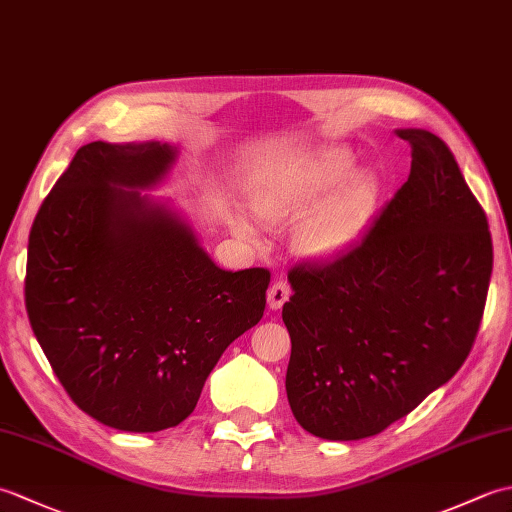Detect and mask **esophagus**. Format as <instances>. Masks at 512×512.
I'll return each mask as SVG.
<instances>
[{"instance_id":"1","label":"esophagus","mask_w":512,"mask_h":512,"mask_svg":"<svg viewBox=\"0 0 512 512\" xmlns=\"http://www.w3.org/2000/svg\"><path fill=\"white\" fill-rule=\"evenodd\" d=\"M288 297H290V286L286 284V281L284 279L275 281V284L270 286V290H268L270 310H281V306H284V303L288 301Z\"/></svg>"}]
</instances>
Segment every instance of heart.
<instances>
[{
	"label": "heart",
	"instance_id": "heart-1",
	"mask_svg": "<svg viewBox=\"0 0 512 512\" xmlns=\"http://www.w3.org/2000/svg\"><path fill=\"white\" fill-rule=\"evenodd\" d=\"M354 158L343 147L292 162L264 173L250 187V206L262 222L290 224L301 217L299 244L310 255H332L361 231L376 200V182L367 173H352ZM235 231L257 239L244 215L233 220Z\"/></svg>",
	"mask_w": 512,
	"mask_h": 512
}]
</instances>
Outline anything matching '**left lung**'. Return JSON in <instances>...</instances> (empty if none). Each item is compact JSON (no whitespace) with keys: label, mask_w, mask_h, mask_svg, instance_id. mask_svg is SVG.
Returning a JSON list of instances; mask_svg holds the SVG:
<instances>
[{"label":"left lung","mask_w":512,"mask_h":512,"mask_svg":"<svg viewBox=\"0 0 512 512\" xmlns=\"http://www.w3.org/2000/svg\"><path fill=\"white\" fill-rule=\"evenodd\" d=\"M411 171L356 244L288 273L297 422L323 440L376 436L447 383L480 330L493 273L486 213L451 149L396 129Z\"/></svg>","instance_id":"8db88e82"}]
</instances>
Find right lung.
<instances>
[{"mask_svg":"<svg viewBox=\"0 0 512 512\" xmlns=\"http://www.w3.org/2000/svg\"><path fill=\"white\" fill-rule=\"evenodd\" d=\"M167 143L83 145L30 228L28 319L74 405L118 431L176 427L264 317L270 273L215 266L167 204Z\"/></svg>","mask_w":512,"mask_h":512,"instance_id":"add662e5","label":"right lung"}]
</instances>
